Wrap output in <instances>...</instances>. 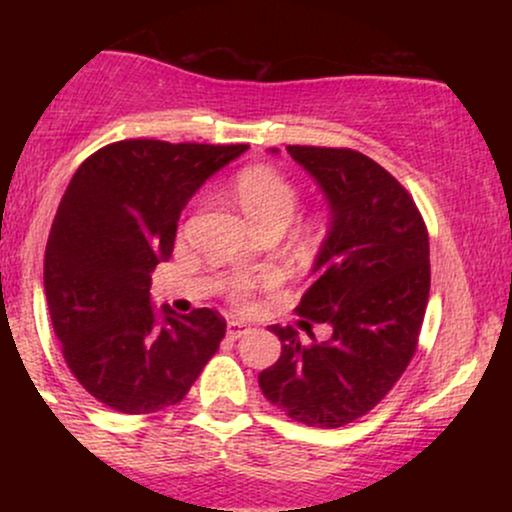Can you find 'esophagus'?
<instances>
[{"label":"esophagus","instance_id":"esophagus-1","mask_svg":"<svg viewBox=\"0 0 512 512\" xmlns=\"http://www.w3.org/2000/svg\"><path fill=\"white\" fill-rule=\"evenodd\" d=\"M226 332H228V337H231V339H240L243 334L250 332V327L245 325V322H240V320H231V322H228Z\"/></svg>","mask_w":512,"mask_h":512}]
</instances>
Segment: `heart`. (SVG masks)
Returning <instances> with one entry per match:
<instances>
[{"label": "heart", "mask_w": 512, "mask_h": 512, "mask_svg": "<svg viewBox=\"0 0 512 512\" xmlns=\"http://www.w3.org/2000/svg\"><path fill=\"white\" fill-rule=\"evenodd\" d=\"M233 195L245 211L255 231L262 228H281L293 219L298 209V187L281 170L272 166H250L240 170L233 182ZM260 284V276L240 274L231 281L228 293L231 301L243 305L250 293Z\"/></svg>", "instance_id": "heart-1"}]
</instances>
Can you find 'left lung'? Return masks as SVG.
I'll return each mask as SVG.
<instances>
[{
    "label": "left lung",
    "instance_id": "left-lung-1",
    "mask_svg": "<svg viewBox=\"0 0 512 512\" xmlns=\"http://www.w3.org/2000/svg\"><path fill=\"white\" fill-rule=\"evenodd\" d=\"M286 151L330 204L296 313L303 327L332 325V337L301 344L293 327L272 325L281 356L260 373V390L298 424L339 428L368 414L414 356L431 291L428 231L409 192L373 158L327 146Z\"/></svg>",
    "mask_w": 512,
    "mask_h": 512
}]
</instances>
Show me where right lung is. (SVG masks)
Masks as SVG:
<instances>
[{
  "label": "right lung",
  "mask_w": 512,
  "mask_h": 512,
  "mask_svg": "<svg viewBox=\"0 0 512 512\" xmlns=\"http://www.w3.org/2000/svg\"><path fill=\"white\" fill-rule=\"evenodd\" d=\"M245 144L125 139L81 163L45 248V296L62 356L105 407L178 404L219 349L226 320L151 305V272L173 255L180 211Z\"/></svg>",
  "instance_id": "right-lung-1"
}]
</instances>
